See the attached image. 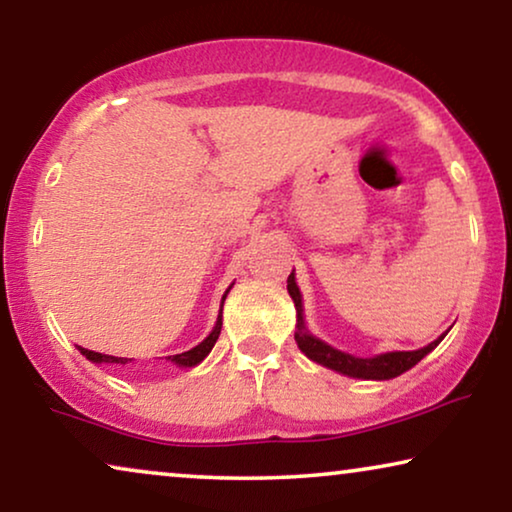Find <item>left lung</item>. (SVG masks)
I'll use <instances>...</instances> for the list:
<instances>
[{"label":"left lung","mask_w":512,"mask_h":512,"mask_svg":"<svg viewBox=\"0 0 512 512\" xmlns=\"http://www.w3.org/2000/svg\"><path fill=\"white\" fill-rule=\"evenodd\" d=\"M288 295L293 298V305L298 309V325H295V342L298 348L307 355L309 360L318 362V365L335 369L339 374L353 376V379H369V381H388L395 376L409 372L413 365L425 358L429 351H434L441 344V339L446 337V332L439 339H434L432 344L418 348V351H390L374 355V358H355L351 353L339 351V348L321 342V339L311 335L305 325V316H302V295L300 288L295 284V272L288 274Z\"/></svg>","instance_id":"8db88e82"}]
</instances>
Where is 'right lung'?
Listing matches in <instances>:
<instances>
[{
    "instance_id": "right-lung-1",
    "label": "right lung",
    "mask_w": 512,
    "mask_h": 512,
    "mask_svg": "<svg viewBox=\"0 0 512 512\" xmlns=\"http://www.w3.org/2000/svg\"><path fill=\"white\" fill-rule=\"evenodd\" d=\"M231 288H233V286H228V291H231ZM228 291L224 293V298H221V309H224V300H226ZM221 309H219L217 323H214L212 332L203 339L201 344L191 348V351H184V353H177V355H168L166 360H170V362H173V365H177V367H196L198 362H203V360L207 358V353L212 351V346L217 344V339H219V332H221ZM78 351L83 353L87 360H90V362H99V365H101V362H110V365H127V362H129V358H115V355L96 353V351H90V348H83V346H78Z\"/></svg>"
}]
</instances>
